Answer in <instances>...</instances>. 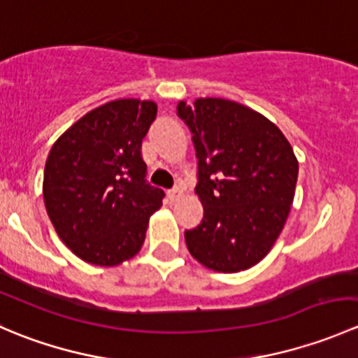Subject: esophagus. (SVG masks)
<instances>
[{"instance_id": "34e87169", "label": "esophagus", "mask_w": 358, "mask_h": 358, "mask_svg": "<svg viewBox=\"0 0 358 358\" xmlns=\"http://www.w3.org/2000/svg\"><path fill=\"white\" fill-rule=\"evenodd\" d=\"M182 194H183V190L180 189V187H173L171 190H168V197H169V201H171V202L178 201L180 197H182Z\"/></svg>"}]
</instances>
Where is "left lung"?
Returning <instances> with one entry per match:
<instances>
[{
	"label": "left lung",
	"mask_w": 358,
	"mask_h": 358,
	"mask_svg": "<svg viewBox=\"0 0 358 358\" xmlns=\"http://www.w3.org/2000/svg\"><path fill=\"white\" fill-rule=\"evenodd\" d=\"M192 131L196 194L204 218L185 230L190 255L215 272L234 273L262 262L286 225L298 159L272 121L225 99L180 102Z\"/></svg>",
	"instance_id": "left-lung-1"
}]
</instances>
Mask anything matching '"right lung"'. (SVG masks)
Listing matches in <instances>:
<instances>
[{
  "mask_svg": "<svg viewBox=\"0 0 358 358\" xmlns=\"http://www.w3.org/2000/svg\"><path fill=\"white\" fill-rule=\"evenodd\" d=\"M150 100L96 107L53 143L43 197L62 243L83 262L114 266L133 258L164 192L147 183L142 140L156 119Z\"/></svg>",
  "mask_w": 358,
  "mask_h": 358,
  "instance_id": "1",
  "label": "right lung"
}]
</instances>
